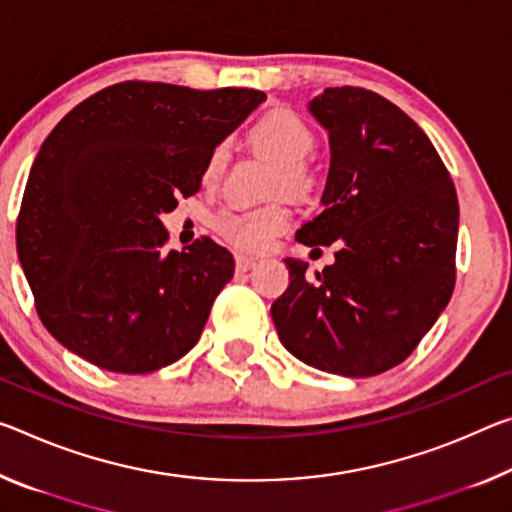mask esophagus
<instances>
[{"label":"esophagus","mask_w":512,"mask_h":512,"mask_svg":"<svg viewBox=\"0 0 512 512\" xmlns=\"http://www.w3.org/2000/svg\"><path fill=\"white\" fill-rule=\"evenodd\" d=\"M234 262H237V273H246L255 266V259L248 257V255H237V257H234Z\"/></svg>","instance_id":"esophagus-1"}]
</instances>
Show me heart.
<instances>
[{"instance_id":"b5f03b06","label":"heart","mask_w":512,"mask_h":512,"mask_svg":"<svg viewBox=\"0 0 512 512\" xmlns=\"http://www.w3.org/2000/svg\"><path fill=\"white\" fill-rule=\"evenodd\" d=\"M248 139L259 152L266 154L278 166L275 189L300 198L310 196L314 191L316 177L305 159L314 150L316 136L312 127L298 113L289 109H275L266 113V116L259 118L250 127ZM223 157V148H216L209 154L205 164V180H216V175L221 173ZM214 227L232 246L241 250H259L273 237H278L280 232L287 230L289 209L282 205H266L255 209H223L216 216Z\"/></svg>"}]
</instances>
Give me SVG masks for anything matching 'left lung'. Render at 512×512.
I'll return each mask as SVG.
<instances>
[{
    "instance_id": "obj_1",
    "label": "left lung",
    "mask_w": 512,
    "mask_h": 512,
    "mask_svg": "<svg viewBox=\"0 0 512 512\" xmlns=\"http://www.w3.org/2000/svg\"><path fill=\"white\" fill-rule=\"evenodd\" d=\"M310 113L330 139L323 212L296 232L337 243L310 280L287 257L289 287L271 305L282 346L314 369L367 378L401 364L456 285L458 196L428 136L367 88H326Z\"/></svg>"
}]
</instances>
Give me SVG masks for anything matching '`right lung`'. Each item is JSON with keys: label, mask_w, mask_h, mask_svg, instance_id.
Returning <instances> with one entry per match:
<instances>
[{"label": "right lung", "mask_w": 512, "mask_h": 512, "mask_svg": "<svg viewBox=\"0 0 512 512\" xmlns=\"http://www.w3.org/2000/svg\"><path fill=\"white\" fill-rule=\"evenodd\" d=\"M264 100L253 88L123 81L52 129L15 243L56 342L116 373L157 371L198 344L234 259L209 237L166 250L161 214L198 193L209 154Z\"/></svg>", "instance_id": "right-lung-1"}]
</instances>
